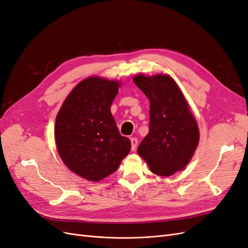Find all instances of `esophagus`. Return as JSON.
<instances>
[{
	"instance_id": "1",
	"label": "esophagus",
	"mask_w": 248,
	"mask_h": 248,
	"mask_svg": "<svg viewBox=\"0 0 248 248\" xmlns=\"http://www.w3.org/2000/svg\"><path fill=\"white\" fill-rule=\"evenodd\" d=\"M130 141H131V150L132 151H136L137 148H138V139L137 138H131L130 139Z\"/></svg>"
}]
</instances>
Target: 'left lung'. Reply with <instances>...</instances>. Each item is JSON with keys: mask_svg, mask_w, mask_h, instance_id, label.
Returning <instances> with one entry per match:
<instances>
[{"mask_svg": "<svg viewBox=\"0 0 248 248\" xmlns=\"http://www.w3.org/2000/svg\"><path fill=\"white\" fill-rule=\"evenodd\" d=\"M134 84L150 101L149 133L138 148L154 174L168 177L183 170L199 142V128L183 94L168 76H137Z\"/></svg>", "mask_w": 248, "mask_h": 248, "instance_id": "8db88e82", "label": "left lung"}]
</instances>
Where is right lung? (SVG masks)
<instances>
[{
    "label": "right lung",
    "instance_id": "right-lung-1",
    "mask_svg": "<svg viewBox=\"0 0 248 248\" xmlns=\"http://www.w3.org/2000/svg\"><path fill=\"white\" fill-rule=\"evenodd\" d=\"M118 81L89 78L72 90L56 119L55 138L64 163L90 181L116 171L131 142L119 132L110 106Z\"/></svg>",
    "mask_w": 248,
    "mask_h": 248
}]
</instances>
